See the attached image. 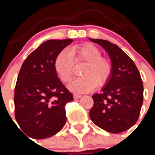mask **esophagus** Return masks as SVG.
I'll return each mask as SVG.
<instances>
[{
  "instance_id": "obj_1",
  "label": "esophagus",
  "mask_w": 155,
  "mask_h": 155,
  "mask_svg": "<svg viewBox=\"0 0 155 155\" xmlns=\"http://www.w3.org/2000/svg\"><path fill=\"white\" fill-rule=\"evenodd\" d=\"M81 97V94H74V98L75 99H78V98H80Z\"/></svg>"
}]
</instances>
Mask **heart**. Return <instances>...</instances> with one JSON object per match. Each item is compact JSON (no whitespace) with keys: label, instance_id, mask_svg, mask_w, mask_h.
<instances>
[{"label":"heart","instance_id":"b5f03b06","mask_svg":"<svg viewBox=\"0 0 155 155\" xmlns=\"http://www.w3.org/2000/svg\"><path fill=\"white\" fill-rule=\"evenodd\" d=\"M83 61L86 62L81 71L83 75L68 84V88L75 92L84 93L92 91L98 83L102 86L109 80L113 68L108 59L102 57V53L92 44L78 45L71 47L70 50H61L56 57L53 66L61 81L68 82L73 74L74 61Z\"/></svg>","mask_w":155,"mask_h":155}]
</instances>
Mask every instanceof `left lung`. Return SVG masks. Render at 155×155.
Returning a JSON list of instances; mask_svg holds the SVG:
<instances>
[{"mask_svg":"<svg viewBox=\"0 0 155 155\" xmlns=\"http://www.w3.org/2000/svg\"><path fill=\"white\" fill-rule=\"evenodd\" d=\"M108 53L112 74L99 94L92 95L91 121L104 130L119 134L136 124L143 105V86L134 61L118 46L103 39H89Z\"/></svg>","mask_w":155,"mask_h":155,"instance_id":"obj_1","label":"left lung"}]
</instances>
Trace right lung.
<instances>
[{"label": "right lung", "instance_id": "1", "mask_svg": "<svg viewBox=\"0 0 155 155\" xmlns=\"http://www.w3.org/2000/svg\"><path fill=\"white\" fill-rule=\"evenodd\" d=\"M73 39H50L28 56L21 66L15 91V119L23 132L45 139L66 124L64 105L73 100L54 69L56 57Z\"/></svg>", "mask_w": 155, "mask_h": 155}]
</instances>
